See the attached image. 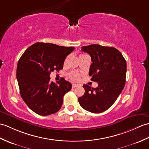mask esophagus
<instances>
[{"label":"esophagus","instance_id":"obj_1","mask_svg":"<svg viewBox=\"0 0 149 149\" xmlns=\"http://www.w3.org/2000/svg\"><path fill=\"white\" fill-rule=\"evenodd\" d=\"M72 88H74L75 87H77V86H78L77 84H72Z\"/></svg>","mask_w":149,"mask_h":149}]
</instances>
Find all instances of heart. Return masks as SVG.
Here are the masks:
<instances>
[{
	"instance_id": "obj_1",
	"label": "heart",
	"mask_w": 149,
	"mask_h": 149,
	"mask_svg": "<svg viewBox=\"0 0 149 149\" xmlns=\"http://www.w3.org/2000/svg\"><path fill=\"white\" fill-rule=\"evenodd\" d=\"M69 77H70V78L72 79V80L77 81L79 79V74L76 72H72L70 74H69Z\"/></svg>"
}]
</instances>
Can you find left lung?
Wrapping results in <instances>:
<instances>
[{
  "instance_id": "1",
  "label": "left lung",
  "mask_w": 149,
  "mask_h": 149,
  "mask_svg": "<svg viewBox=\"0 0 149 149\" xmlns=\"http://www.w3.org/2000/svg\"><path fill=\"white\" fill-rule=\"evenodd\" d=\"M82 51L90 55L89 75L98 82L93 88L83 85L85 93L78 98L79 104L87 111L101 113L111 107L119 97L126 82V61L119 51L113 47L92 44L82 46Z\"/></svg>"
}]
</instances>
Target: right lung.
I'll list each match as a JSON object with an SVG mask.
<instances>
[{
    "mask_svg": "<svg viewBox=\"0 0 149 149\" xmlns=\"http://www.w3.org/2000/svg\"><path fill=\"white\" fill-rule=\"evenodd\" d=\"M74 47L37 42L30 46L18 62L16 78L23 101L35 113L49 116L58 112L63 104L65 94L72 84L64 79L50 81L52 72L63 67L65 58Z\"/></svg>",
    "mask_w": 149,
    "mask_h": 149,
    "instance_id": "add662e5",
    "label": "right lung"
}]
</instances>
